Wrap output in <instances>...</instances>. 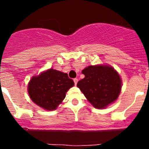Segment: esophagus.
Masks as SVG:
<instances>
[{
    "label": "esophagus",
    "instance_id": "obj_1",
    "mask_svg": "<svg viewBox=\"0 0 149 149\" xmlns=\"http://www.w3.org/2000/svg\"><path fill=\"white\" fill-rule=\"evenodd\" d=\"M77 81H78L77 78H74V84H75V85H77Z\"/></svg>",
    "mask_w": 149,
    "mask_h": 149
}]
</instances>
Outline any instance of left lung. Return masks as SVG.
<instances>
[{
	"mask_svg": "<svg viewBox=\"0 0 149 149\" xmlns=\"http://www.w3.org/2000/svg\"><path fill=\"white\" fill-rule=\"evenodd\" d=\"M84 79L77 86L95 107L102 109L117 99L122 82L119 74L107 65H89L84 68Z\"/></svg>",
	"mask_w": 149,
	"mask_h": 149,
	"instance_id": "left-lung-1",
	"label": "left lung"
}]
</instances>
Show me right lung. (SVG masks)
Here are the masks:
<instances>
[{
	"label": "right lung",
	"mask_w": 149,
	"mask_h": 149,
	"mask_svg": "<svg viewBox=\"0 0 149 149\" xmlns=\"http://www.w3.org/2000/svg\"><path fill=\"white\" fill-rule=\"evenodd\" d=\"M74 85L73 80L66 73L51 68L30 80L28 93L34 103L47 110H53Z\"/></svg>",
	"instance_id": "add662e5"
}]
</instances>
